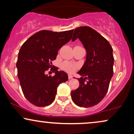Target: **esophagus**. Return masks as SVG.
<instances>
[{
	"instance_id": "1",
	"label": "esophagus",
	"mask_w": 134,
	"mask_h": 134,
	"mask_svg": "<svg viewBox=\"0 0 134 134\" xmlns=\"http://www.w3.org/2000/svg\"><path fill=\"white\" fill-rule=\"evenodd\" d=\"M72 78V76L71 74H68V79H71Z\"/></svg>"
}]
</instances>
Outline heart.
I'll use <instances>...</instances> for the list:
<instances>
[{
    "mask_svg": "<svg viewBox=\"0 0 134 134\" xmlns=\"http://www.w3.org/2000/svg\"><path fill=\"white\" fill-rule=\"evenodd\" d=\"M61 68L67 72H72L73 71L76 70V69L77 68L78 66L76 65H74V64L69 63V62H65L61 65Z\"/></svg>",
    "mask_w": 134,
    "mask_h": 134,
    "instance_id": "1",
    "label": "heart"
}]
</instances>
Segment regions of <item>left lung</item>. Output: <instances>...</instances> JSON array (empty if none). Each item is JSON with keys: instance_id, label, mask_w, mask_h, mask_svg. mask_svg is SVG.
<instances>
[{"instance_id": "8db88e82", "label": "left lung", "mask_w": 134, "mask_h": 134, "mask_svg": "<svg viewBox=\"0 0 134 134\" xmlns=\"http://www.w3.org/2000/svg\"><path fill=\"white\" fill-rule=\"evenodd\" d=\"M79 38L87 51L86 61L78 74L79 87L71 91L77 105L90 107L103 99L113 75V49L109 41L88 26L75 29L72 41ZM84 77L83 78V77Z\"/></svg>"}]
</instances>
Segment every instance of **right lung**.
Returning <instances> with one entry per match:
<instances>
[{"label": "right lung", "instance_id": "right-lung-1", "mask_svg": "<svg viewBox=\"0 0 134 134\" xmlns=\"http://www.w3.org/2000/svg\"><path fill=\"white\" fill-rule=\"evenodd\" d=\"M73 31H39L21 46L16 63L18 77L23 94L31 104L38 107L50 105L58 86L68 79L66 73L57 69L54 76L46 72L52 69V61L56 59L58 51L71 40Z\"/></svg>", "mask_w": 134, "mask_h": 134}]
</instances>
